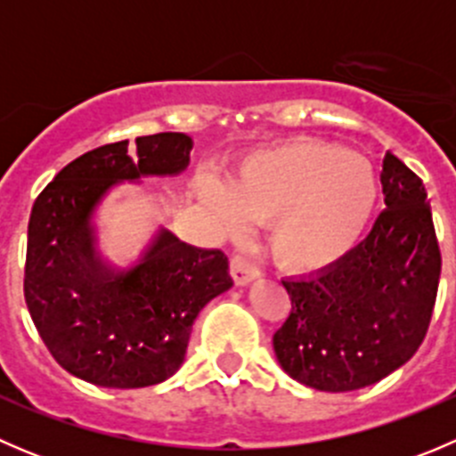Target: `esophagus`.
I'll return each mask as SVG.
<instances>
[{"mask_svg":"<svg viewBox=\"0 0 456 456\" xmlns=\"http://www.w3.org/2000/svg\"><path fill=\"white\" fill-rule=\"evenodd\" d=\"M232 275L233 280H236L238 287H245V284L254 282V280L260 278V269H257L247 256L236 254L232 257Z\"/></svg>","mask_w":456,"mask_h":456,"instance_id":"esophagus-1","label":"esophagus"}]
</instances>
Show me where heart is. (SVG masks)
Returning a JSON list of instances; mask_svg holds the SVG:
<instances>
[{
    "label": "heart",
    "instance_id": "heart-1",
    "mask_svg": "<svg viewBox=\"0 0 456 456\" xmlns=\"http://www.w3.org/2000/svg\"><path fill=\"white\" fill-rule=\"evenodd\" d=\"M377 196L379 181L364 156L291 141L247 156L229 185L205 191V202L232 227L271 223V251L284 266L320 271L360 242Z\"/></svg>",
    "mask_w": 456,
    "mask_h": 456
}]
</instances>
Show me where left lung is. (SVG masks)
<instances>
[{
    "label": "left lung",
    "instance_id": "8db88e82",
    "mask_svg": "<svg viewBox=\"0 0 456 456\" xmlns=\"http://www.w3.org/2000/svg\"><path fill=\"white\" fill-rule=\"evenodd\" d=\"M386 209L335 265L282 280L291 314L275 330V360L289 377L324 393L384 379L424 342L441 275L430 200L395 154L381 169Z\"/></svg>",
    "mask_w": 456,
    "mask_h": 456
}]
</instances>
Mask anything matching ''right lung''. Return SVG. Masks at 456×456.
Masks as SVG:
<instances>
[{
    "mask_svg": "<svg viewBox=\"0 0 456 456\" xmlns=\"http://www.w3.org/2000/svg\"><path fill=\"white\" fill-rule=\"evenodd\" d=\"M194 141L183 132L96 147L37 196L28 223L24 296L54 360L103 388H145L185 362L202 306L233 287L220 249H196L160 227L132 265L99 249L94 211L121 183L176 176Z\"/></svg>",
    "mask_w": 456,
    "mask_h": 456,
    "instance_id": "right-lung-1",
    "label": "right lung"
}]
</instances>
